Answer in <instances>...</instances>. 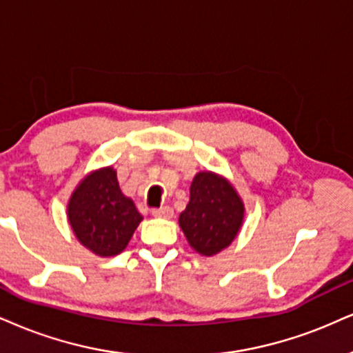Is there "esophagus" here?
I'll list each match as a JSON object with an SVG mask.
<instances>
[{
	"label": "esophagus",
	"mask_w": 353,
	"mask_h": 353,
	"mask_svg": "<svg viewBox=\"0 0 353 353\" xmlns=\"http://www.w3.org/2000/svg\"><path fill=\"white\" fill-rule=\"evenodd\" d=\"M152 216L159 217V219H170L173 216V210L170 206H162L159 210L152 211Z\"/></svg>",
	"instance_id": "obj_1"
}]
</instances>
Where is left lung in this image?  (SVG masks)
<instances>
[{"label":"left lung","mask_w":353,"mask_h":353,"mask_svg":"<svg viewBox=\"0 0 353 353\" xmlns=\"http://www.w3.org/2000/svg\"><path fill=\"white\" fill-rule=\"evenodd\" d=\"M245 216L241 194L219 173L199 172L190 186V201L178 217L190 247L212 256L228 249L239 236Z\"/></svg>","instance_id":"8db88e82"}]
</instances>
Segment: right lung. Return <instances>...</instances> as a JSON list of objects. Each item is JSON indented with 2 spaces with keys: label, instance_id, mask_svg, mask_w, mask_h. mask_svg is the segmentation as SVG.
Returning <instances> with one entry per match:
<instances>
[{
  "label": "right lung",
  "instance_id": "right-lung-1",
  "mask_svg": "<svg viewBox=\"0 0 353 353\" xmlns=\"http://www.w3.org/2000/svg\"><path fill=\"white\" fill-rule=\"evenodd\" d=\"M67 219L77 241L98 256L121 254L143 217L121 191L116 170L86 173L67 204Z\"/></svg>",
  "mask_w": 353,
  "mask_h": 353
}]
</instances>
